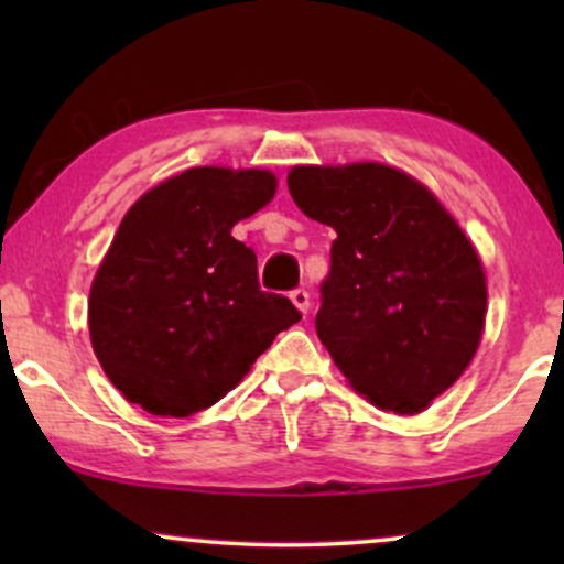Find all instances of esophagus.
Instances as JSON below:
<instances>
[{
    "instance_id": "34e87169",
    "label": "esophagus",
    "mask_w": 564,
    "mask_h": 564,
    "mask_svg": "<svg viewBox=\"0 0 564 564\" xmlns=\"http://www.w3.org/2000/svg\"><path fill=\"white\" fill-rule=\"evenodd\" d=\"M291 302H294L296 304V307H300L302 310V313L304 315H307V310H310V291L307 289H294V291H291Z\"/></svg>"
}]
</instances>
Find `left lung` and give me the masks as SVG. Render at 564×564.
<instances>
[{
  "mask_svg": "<svg viewBox=\"0 0 564 564\" xmlns=\"http://www.w3.org/2000/svg\"><path fill=\"white\" fill-rule=\"evenodd\" d=\"M289 193L336 230L321 341L373 405L419 413L480 345L488 291L475 246L422 183L384 164L294 166Z\"/></svg>",
  "mask_w": 564,
  "mask_h": 564,
  "instance_id": "left-lung-1",
  "label": "left lung"
}]
</instances>
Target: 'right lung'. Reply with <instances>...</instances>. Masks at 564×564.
I'll list each match as a JSON object with an SVG mask.
<instances>
[{"label":"right lung","instance_id":"obj_1","mask_svg":"<svg viewBox=\"0 0 564 564\" xmlns=\"http://www.w3.org/2000/svg\"><path fill=\"white\" fill-rule=\"evenodd\" d=\"M273 193L264 170L196 166L121 219L89 291V336L129 403L177 419L204 411L302 318L260 289L254 249L230 236Z\"/></svg>","mask_w":564,"mask_h":564}]
</instances>
